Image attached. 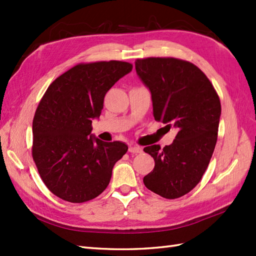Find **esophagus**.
Listing matches in <instances>:
<instances>
[{
  "mask_svg": "<svg viewBox=\"0 0 256 256\" xmlns=\"http://www.w3.org/2000/svg\"><path fill=\"white\" fill-rule=\"evenodd\" d=\"M128 152L130 153H133V154H140L143 152V150L140 148V146H135V145H130L128 148Z\"/></svg>",
  "mask_w": 256,
  "mask_h": 256,
  "instance_id": "34e87169",
  "label": "esophagus"
}]
</instances>
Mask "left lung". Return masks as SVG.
<instances>
[{"label": "left lung", "mask_w": 256, "mask_h": 256, "mask_svg": "<svg viewBox=\"0 0 256 256\" xmlns=\"http://www.w3.org/2000/svg\"><path fill=\"white\" fill-rule=\"evenodd\" d=\"M148 86L156 121L178 130L170 145L144 148L155 160L143 179L146 188L176 199L197 186L214 154L221 116L219 96L194 64L177 58L150 57L135 62Z\"/></svg>", "instance_id": "left-lung-1"}]
</instances>
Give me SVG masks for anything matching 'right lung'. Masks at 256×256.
I'll return each mask as SVG.
<instances>
[{"label": "right lung", "instance_id": "add662e5", "mask_svg": "<svg viewBox=\"0 0 256 256\" xmlns=\"http://www.w3.org/2000/svg\"><path fill=\"white\" fill-rule=\"evenodd\" d=\"M132 68L118 60L79 64L42 98L32 120V160L46 187L60 199L81 204L98 197L128 152L122 142L96 138L91 124L106 92Z\"/></svg>", "mask_w": 256, "mask_h": 256}]
</instances>
